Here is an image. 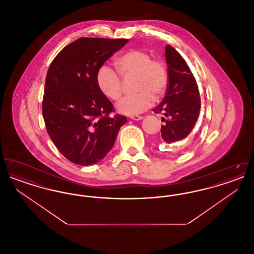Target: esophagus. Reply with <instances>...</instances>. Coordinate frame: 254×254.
I'll return each mask as SVG.
<instances>
[{
  "label": "esophagus",
  "instance_id": "obj_1",
  "mask_svg": "<svg viewBox=\"0 0 254 254\" xmlns=\"http://www.w3.org/2000/svg\"><path fill=\"white\" fill-rule=\"evenodd\" d=\"M129 118H130L131 120H135V121H140V120L143 119V117L140 116V115H130Z\"/></svg>",
  "mask_w": 254,
  "mask_h": 254
}]
</instances>
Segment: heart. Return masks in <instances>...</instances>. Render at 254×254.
Listing matches in <instances>:
<instances>
[{
  "mask_svg": "<svg viewBox=\"0 0 254 254\" xmlns=\"http://www.w3.org/2000/svg\"><path fill=\"white\" fill-rule=\"evenodd\" d=\"M115 65L126 82L134 81L133 90L137 93L126 97L117 105L122 114L135 115L149 109L154 99L164 96L169 72L166 64L160 59H152L144 50L130 49L115 60ZM97 86L103 95L112 101H119L124 92L121 77L109 66L103 65L96 74Z\"/></svg>",
  "mask_w": 254,
  "mask_h": 254,
  "instance_id": "b5f03b06",
  "label": "heart"
}]
</instances>
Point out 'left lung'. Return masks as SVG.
<instances>
[{
    "instance_id": "8db88e82",
    "label": "left lung",
    "mask_w": 254,
    "mask_h": 254,
    "mask_svg": "<svg viewBox=\"0 0 254 254\" xmlns=\"http://www.w3.org/2000/svg\"><path fill=\"white\" fill-rule=\"evenodd\" d=\"M169 83L166 96L153 111L162 113L161 139L167 144L179 142L192 131L198 120L201 98L198 85L187 62L172 47H166Z\"/></svg>"
}]
</instances>
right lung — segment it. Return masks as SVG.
I'll list each match as a JSON object with an SVG mask.
<instances>
[{"mask_svg": "<svg viewBox=\"0 0 254 254\" xmlns=\"http://www.w3.org/2000/svg\"><path fill=\"white\" fill-rule=\"evenodd\" d=\"M127 39L81 38L61 50L49 65L43 117L61 153L80 166L96 164L115 143L127 117L110 116L113 105L99 90V68Z\"/></svg>", "mask_w": 254, "mask_h": 254, "instance_id": "obj_1", "label": "right lung"}]
</instances>
